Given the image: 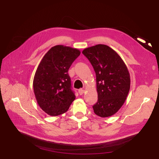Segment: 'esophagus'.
<instances>
[{
	"instance_id": "obj_1",
	"label": "esophagus",
	"mask_w": 159,
	"mask_h": 159,
	"mask_svg": "<svg viewBox=\"0 0 159 159\" xmlns=\"http://www.w3.org/2000/svg\"><path fill=\"white\" fill-rule=\"evenodd\" d=\"M84 89H79V95H82L83 93H84Z\"/></svg>"
}]
</instances>
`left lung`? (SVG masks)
Listing matches in <instances>:
<instances>
[{
    "label": "left lung",
    "instance_id": "obj_1",
    "mask_svg": "<svg viewBox=\"0 0 159 159\" xmlns=\"http://www.w3.org/2000/svg\"><path fill=\"white\" fill-rule=\"evenodd\" d=\"M96 74L97 102L94 113L108 117L124 104L130 89V75L126 65L115 50L104 44H97L82 51Z\"/></svg>",
    "mask_w": 159,
    "mask_h": 159
}]
</instances>
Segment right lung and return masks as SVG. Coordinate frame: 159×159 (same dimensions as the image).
Returning a JSON list of instances; mask_svg holds the SVG:
<instances>
[{"mask_svg": "<svg viewBox=\"0 0 159 159\" xmlns=\"http://www.w3.org/2000/svg\"><path fill=\"white\" fill-rule=\"evenodd\" d=\"M80 54L78 49L57 45L45 54L38 66L33 91L39 106L50 116L64 113L75 99L68 71Z\"/></svg>", "mask_w": 159, "mask_h": 159, "instance_id": "1", "label": "right lung"}]
</instances>
